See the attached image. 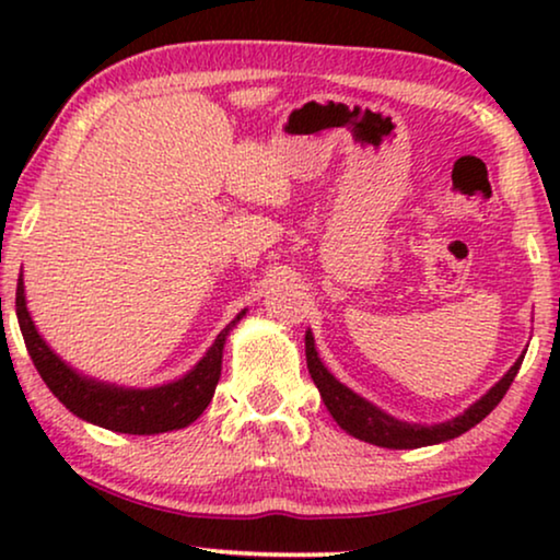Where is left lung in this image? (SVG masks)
Returning a JSON list of instances; mask_svg holds the SVG:
<instances>
[{
	"instance_id": "obj_1",
	"label": "left lung",
	"mask_w": 560,
	"mask_h": 560,
	"mask_svg": "<svg viewBox=\"0 0 560 560\" xmlns=\"http://www.w3.org/2000/svg\"><path fill=\"white\" fill-rule=\"evenodd\" d=\"M523 359L525 354H520L517 362L504 372V377L497 382L494 387H489L487 395H481L477 402H471L462 416L443 420V423L420 425L393 418L374 402L364 400L362 395H357L354 389L341 385V382L326 370V364L320 362L316 351V339H313L311 328L305 331V362H308V372L313 382H316L320 400H324L328 412H331L336 423H339L349 435L382 448H420L458 439V435L469 431V428L481 423V420L500 405L504 393H508L512 385V380H515Z\"/></svg>"
}]
</instances>
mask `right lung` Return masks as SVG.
Wrapping results in <instances>:
<instances>
[{"instance_id":"add662e5","label":"right lung","mask_w":560,"mask_h":560,"mask_svg":"<svg viewBox=\"0 0 560 560\" xmlns=\"http://www.w3.org/2000/svg\"><path fill=\"white\" fill-rule=\"evenodd\" d=\"M14 308H18V320L22 339L33 359L35 370L52 395L73 412L75 418L94 423L98 428L114 433L129 435H155L178 431L194 423L201 412L209 408L213 389L221 377V359H224V343L232 328L247 316V308L236 313V318L221 331L209 351L198 359L194 370H188L183 377L165 382L158 387H121L114 382H102L89 377L71 364L63 362L56 351H52L40 331L35 328V320L27 311L25 301V282L22 275L18 280V298H14Z\"/></svg>"}]
</instances>
